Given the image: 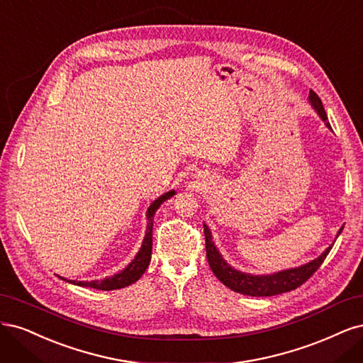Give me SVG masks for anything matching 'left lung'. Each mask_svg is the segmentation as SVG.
<instances>
[{
  "mask_svg": "<svg viewBox=\"0 0 363 363\" xmlns=\"http://www.w3.org/2000/svg\"><path fill=\"white\" fill-rule=\"evenodd\" d=\"M309 99L313 105L315 111L320 114V118L325 122L327 126L330 128V123L327 122V114L323 107V102L313 90L309 91ZM342 229L344 226L339 229L337 237L339 233L342 232ZM203 232H205L208 264L211 267L216 277L232 291L240 292V294H244V296H253V297L277 296V294H282V292H288L301 286L315 272L318 270L320 265L324 262L325 256L332 250V245H330V247L325 249V252L321 256H318L317 259H313L309 264L301 265L298 268H291V270H284V272L267 274V276H252V274L241 273L238 270H233L230 265H228L226 261L221 258L218 250L216 249L211 232H209L206 225H203Z\"/></svg>",
  "mask_w": 363,
  "mask_h": 363,
  "instance_id": "1",
  "label": "left lung"
}]
</instances>
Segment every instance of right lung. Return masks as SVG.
<instances>
[{
	"label": "right lung",
	"instance_id": "1",
	"mask_svg": "<svg viewBox=\"0 0 363 363\" xmlns=\"http://www.w3.org/2000/svg\"><path fill=\"white\" fill-rule=\"evenodd\" d=\"M174 194V191H169L166 194L160 196L155 202H152V205L147 209V228H146V235L143 240L142 247H140L138 253L135 255V258L133 262L128 265L125 270L121 273L114 274L111 277H107L104 280H93V282H77V280H67V282L75 284L78 286H90L95 289H102V291H111V289H121L128 285L134 284L135 280L142 277V274L146 272V268L150 262V255H152V229H154V214L162 202H166L167 199H170Z\"/></svg>",
	"mask_w": 363,
	"mask_h": 363
}]
</instances>
